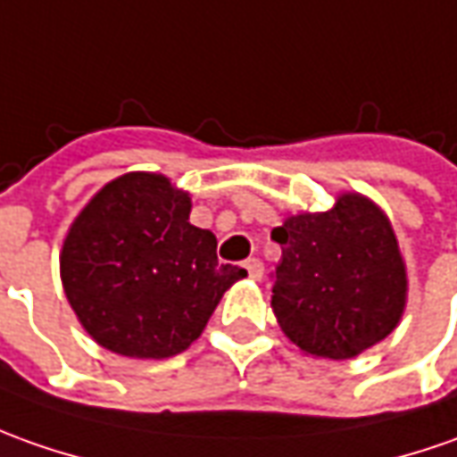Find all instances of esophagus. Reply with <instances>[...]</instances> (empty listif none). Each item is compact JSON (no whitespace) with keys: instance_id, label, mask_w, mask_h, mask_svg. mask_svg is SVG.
<instances>
[{"instance_id":"34e87169","label":"esophagus","mask_w":457,"mask_h":457,"mask_svg":"<svg viewBox=\"0 0 457 457\" xmlns=\"http://www.w3.org/2000/svg\"><path fill=\"white\" fill-rule=\"evenodd\" d=\"M244 266H246V271H249L251 278H256V281H259V278L264 277V264H262L259 259H249Z\"/></svg>"}]
</instances>
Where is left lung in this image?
Segmentation results:
<instances>
[{"mask_svg":"<svg viewBox=\"0 0 457 457\" xmlns=\"http://www.w3.org/2000/svg\"><path fill=\"white\" fill-rule=\"evenodd\" d=\"M271 307L278 327L314 357L350 360L382 342L405 312L407 274L387 216L360 193L324 213L289 216Z\"/></svg>","mask_w":457,"mask_h":457,"instance_id":"left-lung-1","label":"left lung"}]
</instances>
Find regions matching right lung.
<instances>
[{"label": "right lung", "mask_w": 457, "mask_h": 457, "mask_svg": "<svg viewBox=\"0 0 457 457\" xmlns=\"http://www.w3.org/2000/svg\"><path fill=\"white\" fill-rule=\"evenodd\" d=\"M188 193L125 173L95 193L60 253L64 296L105 350L165 360L195 342L223 292L246 277L219 264L216 236L188 221Z\"/></svg>", "instance_id": "add662e5"}]
</instances>
